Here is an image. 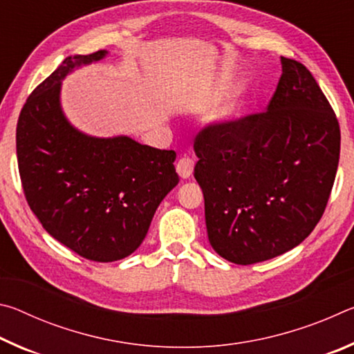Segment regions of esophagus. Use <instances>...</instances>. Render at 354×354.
Masks as SVG:
<instances>
[{
	"mask_svg": "<svg viewBox=\"0 0 354 354\" xmlns=\"http://www.w3.org/2000/svg\"><path fill=\"white\" fill-rule=\"evenodd\" d=\"M194 167H195V162L190 158H181L176 164V171L183 179H187L190 178L192 171H194Z\"/></svg>",
	"mask_w": 354,
	"mask_h": 354,
	"instance_id": "obj_1",
	"label": "esophagus"
}]
</instances>
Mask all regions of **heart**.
Wrapping results in <instances>:
<instances>
[{
	"label": "heart",
	"mask_w": 354,
	"mask_h": 354,
	"mask_svg": "<svg viewBox=\"0 0 354 354\" xmlns=\"http://www.w3.org/2000/svg\"><path fill=\"white\" fill-rule=\"evenodd\" d=\"M232 115H234V107H232V106H226L220 113V117L223 120H230Z\"/></svg>",
	"instance_id": "heart-1"
}]
</instances>
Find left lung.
Returning a JSON list of instances; mask_svg holds the SVG:
<instances>
[{
	"label": "left lung",
	"instance_id": "1",
	"mask_svg": "<svg viewBox=\"0 0 354 354\" xmlns=\"http://www.w3.org/2000/svg\"><path fill=\"white\" fill-rule=\"evenodd\" d=\"M281 65L266 112L207 124L194 142L209 242L239 266L301 243L325 212L339 165L340 128L325 93L303 64Z\"/></svg>",
	"mask_w": 354,
	"mask_h": 354
}]
</instances>
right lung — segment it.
I'll use <instances>...</instances> for the list:
<instances>
[{
	"instance_id": "1",
	"label": "right lung",
	"mask_w": 354,
	"mask_h": 354,
	"mask_svg": "<svg viewBox=\"0 0 354 354\" xmlns=\"http://www.w3.org/2000/svg\"><path fill=\"white\" fill-rule=\"evenodd\" d=\"M104 50L67 57L35 87L17 123L26 201L41 226L86 259L113 262L140 247L156 209L179 183L176 153L129 137L80 133L61 109V81Z\"/></svg>"
}]
</instances>
